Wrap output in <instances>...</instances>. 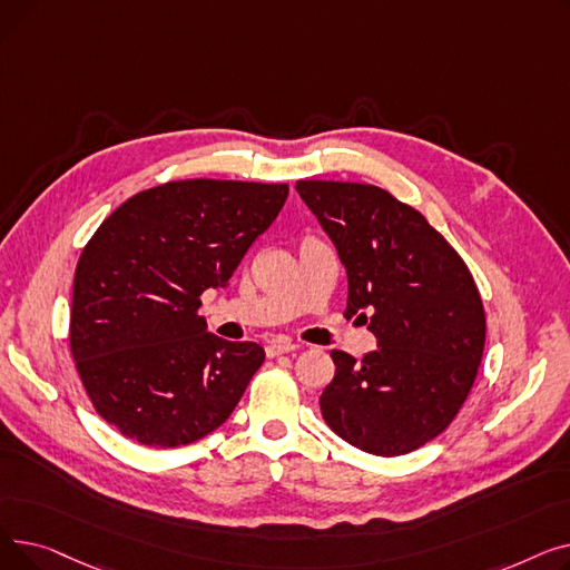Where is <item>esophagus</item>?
<instances>
[{
  "instance_id": "1",
  "label": "esophagus",
  "mask_w": 570,
  "mask_h": 570,
  "mask_svg": "<svg viewBox=\"0 0 570 570\" xmlns=\"http://www.w3.org/2000/svg\"><path fill=\"white\" fill-rule=\"evenodd\" d=\"M297 346L293 344V342H288V340H273L269 342L267 346H265V353H267V357H277V355H282V353H291V351H295Z\"/></svg>"
}]
</instances>
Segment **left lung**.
Listing matches in <instances>:
<instances>
[{
  "label": "left lung",
  "mask_w": 570,
  "mask_h": 570,
  "mask_svg": "<svg viewBox=\"0 0 570 570\" xmlns=\"http://www.w3.org/2000/svg\"><path fill=\"white\" fill-rule=\"evenodd\" d=\"M295 189L346 267L344 316L367 323L379 344L363 361L331 353L323 421L365 453H411L453 423L475 381L481 293L448 239L385 189L333 179H297Z\"/></svg>",
  "instance_id": "8db88e82"
}]
</instances>
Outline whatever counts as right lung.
<instances>
[{
	"mask_svg": "<svg viewBox=\"0 0 570 570\" xmlns=\"http://www.w3.org/2000/svg\"><path fill=\"white\" fill-rule=\"evenodd\" d=\"M288 185L177 179L119 205L85 245L69 346L89 402L149 448L226 423L265 351L205 331L200 295L226 286Z\"/></svg>",
	"mask_w": 570,
	"mask_h": 570,
	"instance_id": "add662e5",
	"label": "right lung"
}]
</instances>
